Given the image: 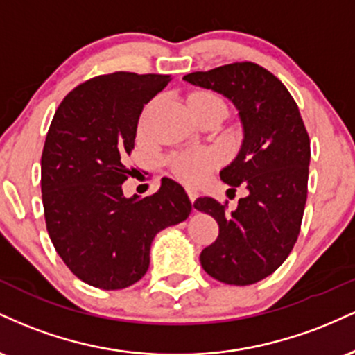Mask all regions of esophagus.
I'll list each match as a JSON object with an SVG mask.
<instances>
[{
	"label": "esophagus",
	"mask_w": 355,
	"mask_h": 355,
	"mask_svg": "<svg viewBox=\"0 0 355 355\" xmlns=\"http://www.w3.org/2000/svg\"><path fill=\"white\" fill-rule=\"evenodd\" d=\"M187 193H189V198H190V202L193 203V202H195V198H197V191H195V190H191V189H187Z\"/></svg>",
	"instance_id": "obj_1"
}]
</instances>
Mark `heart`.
<instances>
[{
	"instance_id": "b5f03b06",
	"label": "heart",
	"mask_w": 355,
	"mask_h": 355,
	"mask_svg": "<svg viewBox=\"0 0 355 355\" xmlns=\"http://www.w3.org/2000/svg\"><path fill=\"white\" fill-rule=\"evenodd\" d=\"M189 105L195 108H220L227 112V103L214 92H195L189 98ZM146 126V116L140 120V130L144 132ZM218 164L217 153L211 150H187V152L173 155L170 160V168L178 180L193 185L205 177L209 170Z\"/></svg>"
}]
</instances>
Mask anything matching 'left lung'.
<instances>
[{
  "label": "left lung",
  "instance_id": "1",
  "mask_svg": "<svg viewBox=\"0 0 355 355\" xmlns=\"http://www.w3.org/2000/svg\"><path fill=\"white\" fill-rule=\"evenodd\" d=\"M232 100L243 125L242 148L220 172L229 190L245 189L237 209L200 197L193 203L217 220L218 237L200 254L203 270L230 285H250L284 263L300 234L307 202L311 138L295 100L260 64L237 61L183 76Z\"/></svg>",
  "mask_w": 355,
  "mask_h": 355
}]
</instances>
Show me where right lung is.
<instances>
[{"instance_id":"1","label":"right lung","mask_w":355,"mask_h":355,"mask_svg":"<svg viewBox=\"0 0 355 355\" xmlns=\"http://www.w3.org/2000/svg\"><path fill=\"white\" fill-rule=\"evenodd\" d=\"M170 80L130 71L95 76L73 88L51 120L42 155L46 230L67 267L93 287L120 291L138 282L155 235L191 211L172 178L145 198L121 190L135 170L126 158L141 110Z\"/></svg>"}]
</instances>
